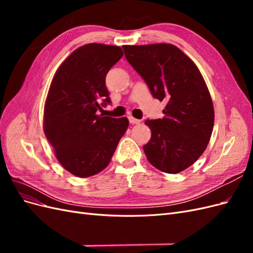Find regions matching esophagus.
I'll use <instances>...</instances> for the list:
<instances>
[{
	"label": "esophagus",
	"mask_w": 253,
	"mask_h": 253,
	"mask_svg": "<svg viewBox=\"0 0 253 253\" xmlns=\"http://www.w3.org/2000/svg\"><path fill=\"white\" fill-rule=\"evenodd\" d=\"M128 120H129V124H132V125H139L140 124V120L139 119H136V118H134L132 116L128 117Z\"/></svg>",
	"instance_id": "obj_1"
}]
</instances>
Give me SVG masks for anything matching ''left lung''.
Listing matches in <instances>:
<instances>
[{
    "instance_id": "obj_1",
    "label": "left lung",
    "mask_w": 253,
    "mask_h": 253,
    "mask_svg": "<svg viewBox=\"0 0 253 253\" xmlns=\"http://www.w3.org/2000/svg\"><path fill=\"white\" fill-rule=\"evenodd\" d=\"M128 63L148 84L152 96L167 101L163 119L145 120L151 132L143 145L150 164L169 174L186 170L208 145L214 108L195 63L173 44L124 45Z\"/></svg>"
}]
</instances>
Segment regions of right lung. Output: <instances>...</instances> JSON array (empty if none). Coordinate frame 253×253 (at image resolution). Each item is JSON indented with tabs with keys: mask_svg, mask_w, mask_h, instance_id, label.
<instances>
[{
	"mask_svg": "<svg viewBox=\"0 0 253 253\" xmlns=\"http://www.w3.org/2000/svg\"><path fill=\"white\" fill-rule=\"evenodd\" d=\"M124 56L119 46L89 43L74 50L53 76L44 106L43 128L65 170L81 178L109 166L126 117L97 115L111 103L105 77Z\"/></svg>",
	"mask_w": 253,
	"mask_h": 253,
	"instance_id": "obj_1",
	"label": "right lung"
}]
</instances>
